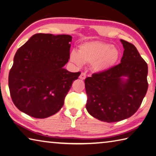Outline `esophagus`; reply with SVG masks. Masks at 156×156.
Masks as SVG:
<instances>
[{
  "instance_id": "1",
  "label": "esophagus",
  "mask_w": 156,
  "mask_h": 156,
  "mask_svg": "<svg viewBox=\"0 0 156 156\" xmlns=\"http://www.w3.org/2000/svg\"><path fill=\"white\" fill-rule=\"evenodd\" d=\"M79 78H80L81 80H84V79L86 78V73L82 72L81 74L80 75V76H79Z\"/></svg>"
}]
</instances>
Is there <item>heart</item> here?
<instances>
[{
    "instance_id": "b5f03b06",
    "label": "heart",
    "mask_w": 156,
    "mask_h": 156,
    "mask_svg": "<svg viewBox=\"0 0 156 156\" xmlns=\"http://www.w3.org/2000/svg\"><path fill=\"white\" fill-rule=\"evenodd\" d=\"M120 52L115 46L100 41H87L80 45L78 52L70 54V61L78 66L84 63L91 64L92 69L104 73L117 63Z\"/></svg>"
}]
</instances>
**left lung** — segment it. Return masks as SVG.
Masks as SVG:
<instances>
[{"instance_id":"left-lung-1","label":"left lung","mask_w":156,"mask_h":156,"mask_svg":"<svg viewBox=\"0 0 156 156\" xmlns=\"http://www.w3.org/2000/svg\"><path fill=\"white\" fill-rule=\"evenodd\" d=\"M124 51L121 63L84 80L86 108L97 119L117 122L137 111L148 89V66L134 45L120 39Z\"/></svg>"}]
</instances>
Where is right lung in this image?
<instances>
[{
  "mask_svg": "<svg viewBox=\"0 0 156 156\" xmlns=\"http://www.w3.org/2000/svg\"><path fill=\"white\" fill-rule=\"evenodd\" d=\"M72 40L69 35L35 34L17 50L9 88L20 111L44 119L63 107L72 83L80 75L63 67L69 59Z\"/></svg>",
  "mask_w": 156,
  "mask_h": 156,
  "instance_id": "add662e5",
  "label": "right lung"
}]
</instances>
